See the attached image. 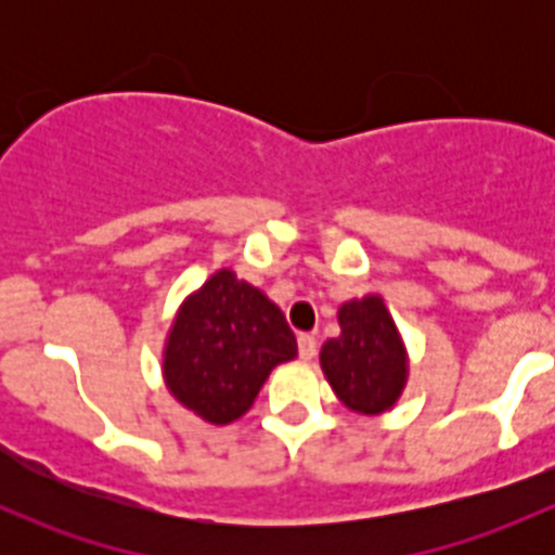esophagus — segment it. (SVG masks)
Listing matches in <instances>:
<instances>
[{"mask_svg":"<svg viewBox=\"0 0 555 555\" xmlns=\"http://www.w3.org/2000/svg\"><path fill=\"white\" fill-rule=\"evenodd\" d=\"M298 351H300V360L311 362L317 357V338L313 335H298Z\"/></svg>","mask_w":555,"mask_h":555,"instance_id":"34e87169","label":"esophagus"}]
</instances>
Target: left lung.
<instances>
[{
  "mask_svg": "<svg viewBox=\"0 0 555 555\" xmlns=\"http://www.w3.org/2000/svg\"><path fill=\"white\" fill-rule=\"evenodd\" d=\"M338 338L324 340L319 365L335 397L362 416L386 413L408 384V349L382 295L346 300Z\"/></svg>",
  "mask_w": 555,
  "mask_h": 555,
  "instance_id": "obj_1",
  "label": "left lung"
}]
</instances>
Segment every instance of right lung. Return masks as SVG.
Wrapping results in <instances>:
<instances>
[{"label": "right lung", "mask_w": 555, "mask_h": 555, "mask_svg": "<svg viewBox=\"0 0 555 555\" xmlns=\"http://www.w3.org/2000/svg\"><path fill=\"white\" fill-rule=\"evenodd\" d=\"M298 357L282 309L231 268L211 273L173 313L164 344V382L204 422L242 418L271 371Z\"/></svg>", "instance_id": "add662e5"}]
</instances>
